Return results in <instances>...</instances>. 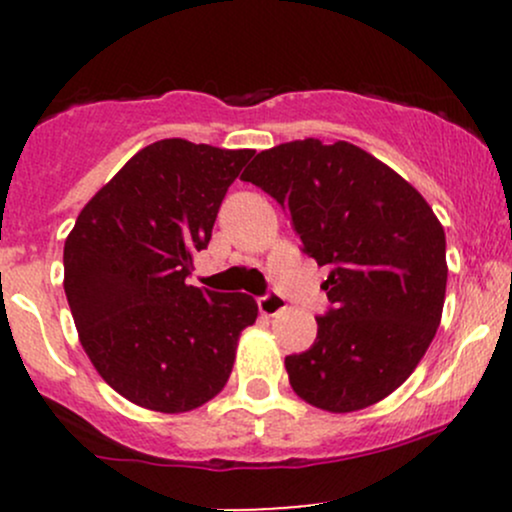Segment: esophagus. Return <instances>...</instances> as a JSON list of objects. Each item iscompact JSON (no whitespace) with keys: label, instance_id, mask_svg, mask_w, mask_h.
<instances>
[{"label":"esophagus","instance_id":"1","mask_svg":"<svg viewBox=\"0 0 512 512\" xmlns=\"http://www.w3.org/2000/svg\"><path fill=\"white\" fill-rule=\"evenodd\" d=\"M257 308H260V313L264 317H274L286 308V301L281 296H276V293H269V296L257 298Z\"/></svg>","mask_w":512,"mask_h":512}]
</instances>
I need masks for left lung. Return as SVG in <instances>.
I'll return each mask as SVG.
<instances>
[{"label": "left lung", "mask_w": 512, "mask_h": 512, "mask_svg": "<svg viewBox=\"0 0 512 512\" xmlns=\"http://www.w3.org/2000/svg\"><path fill=\"white\" fill-rule=\"evenodd\" d=\"M240 180L289 211L303 250L332 267L315 344L284 361L293 392L332 414L392 395L443 315L445 231L426 199L368 151L320 139L260 151Z\"/></svg>", "instance_id": "1"}]
</instances>
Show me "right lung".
I'll use <instances>...</instances> for the list:
<instances>
[{"label":"right lung","instance_id":"add662e5","mask_svg":"<svg viewBox=\"0 0 512 512\" xmlns=\"http://www.w3.org/2000/svg\"><path fill=\"white\" fill-rule=\"evenodd\" d=\"M252 149L187 139L144 146L105 182L64 240V293L98 375L129 402L192 411L228 383L248 293L185 284Z\"/></svg>","mask_w":512,"mask_h":512}]
</instances>
